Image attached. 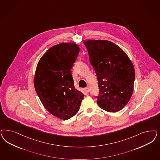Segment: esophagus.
Here are the masks:
<instances>
[{"label":"esophagus","mask_w":160,"mask_h":160,"mask_svg":"<svg viewBox=\"0 0 160 160\" xmlns=\"http://www.w3.org/2000/svg\"><path fill=\"white\" fill-rule=\"evenodd\" d=\"M84 90L87 93H88L89 92V88H85L84 89Z\"/></svg>","instance_id":"esophagus-1"}]
</instances>
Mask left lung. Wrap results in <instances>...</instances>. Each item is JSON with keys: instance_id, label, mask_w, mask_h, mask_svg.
<instances>
[{"instance_id": "1", "label": "left lung", "mask_w": 160, "mask_h": 160, "mask_svg": "<svg viewBox=\"0 0 160 160\" xmlns=\"http://www.w3.org/2000/svg\"><path fill=\"white\" fill-rule=\"evenodd\" d=\"M83 43L97 73L98 105L109 112H117L127 105L132 95L134 65L126 53L112 42L89 40Z\"/></svg>"}]
</instances>
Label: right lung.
Segmentation results:
<instances>
[{"label":"right lung","mask_w":160,"mask_h":160,"mask_svg":"<svg viewBox=\"0 0 160 160\" xmlns=\"http://www.w3.org/2000/svg\"><path fill=\"white\" fill-rule=\"evenodd\" d=\"M79 52L76 43H59L49 48L36 67V93L47 111L62 120L77 114L83 99L84 95L74 87L71 71Z\"/></svg>","instance_id":"right-lung-1"}]
</instances>
